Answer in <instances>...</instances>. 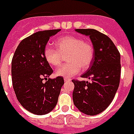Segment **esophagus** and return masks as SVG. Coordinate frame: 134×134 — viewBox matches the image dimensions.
<instances>
[{
    "label": "esophagus",
    "mask_w": 134,
    "mask_h": 134,
    "mask_svg": "<svg viewBox=\"0 0 134 134\" xmlns=\"http://www.w3.org/2000/svg\"><path fill=\"white\" fill-rule=\"evenodd\" d=\"M71 79L70 78H64V81H70Z\"/></svg>",
    "instance_id": "esophagus-1"
}]
</instances>
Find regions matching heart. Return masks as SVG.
I'll use <instances>...</instances> for the list:
<instances>
[{
    "mask_svg": "<svg viewBox=\"0 0 134 134\" xmlns=\"http://www.w3.org/2000/svg\"><path fill=\"white\" fill-rule=\"evenodd\" d=\"M58 50L51 47H46L44 50L45 60L50 65L57 66L61 63V55L69 53L68 63L58 67L55 74L58 76L70 78L79 74L82 69L90 67L94 56V48L90 42L74 36H65L55 41Z\"/></svg>",
    "mask_w": 134,
    "mask_h": 134,
    "instance_id": "b5f03b06",
    "label": "heart"
}]
</instances>
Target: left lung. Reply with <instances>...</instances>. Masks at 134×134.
<instances>
[{
  "mask_svg": "<svg viewBox=\"0 0 134 134\" xmlns=\"http://www.w3.org/2000/svg\"><path fill=\"white\" fill-rule=\"evenodd\" d=\"M76 32L89 36L94 48L91 65L81 77L90 82L72 80L74 104L79 110L95 115L110 105L117 92L120 77V55L107 35L92 29H76Z\"/></svg>",
  "mask_w": 134,
  "mask_h": 134,
  "instance_id": "obj_1",
  "label": "left lung"
}]
</instances>
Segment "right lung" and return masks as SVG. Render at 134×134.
I'll return each mask as SVG.
<instances>
[{"instance_id":"right-lung-1","label":"right lung","mask_w":134,"mask_h":134,"mask_svg":"<svg viewBox=\"0 0 134 134\" xmlns=\"http://www.w3.org/2000/svg\"><path fill=\"white\" fill-rule=\"evenodd\" d=\"M60 31H40L24 39L12 58V83L17 99L33 114L41 115L53 110L64 84L62 76L49 78L53 71L44 57L50 37Z\"/></svg>"}]
</instances>
